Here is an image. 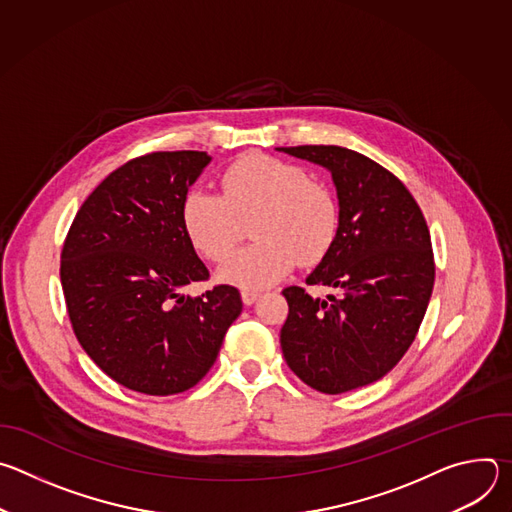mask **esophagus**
<instances>
[{"mask_svg":"<svg viewBox=\"0 0 512 512\" xmlns=\"http://www.w3.org/2000/svg\"><path fill=\"white\" fill-rule=\"evenodd\" d=\"M259 296H261V294H259L257 289H243V291H241V298H243V304H245V306L255 304V300H257Z\"/></svg>","mask_w":512,"mask_h":512,"instance_id":"esophagus-1","label":"esophagus"}]
</instances>
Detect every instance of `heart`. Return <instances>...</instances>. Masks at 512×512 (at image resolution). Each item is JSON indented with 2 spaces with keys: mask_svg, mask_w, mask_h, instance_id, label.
<instances>
[{
  "mask_svg": "<svg viewBox=\"0 0 512 512\" xmlns=\"http://www.w3.org/2000/svg\"><path fill=\"white\" fill-rule=\"evenodd\" d=\"M223 196L194 188L182 202V225L198 253L221 261L239 241L243 221L255 218L259 239L235 251L218 275L261 289L294 269L296 261L318 263L340 229L338 200L306 170L269 156H247L223 174Z\"/></svg>",
  "mask_w": 512,
  "mask_h": 512,
  "instance_id": "obj_1",
  "label": "heart"
}]
</instances>
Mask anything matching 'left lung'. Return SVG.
Segmentation results:
<instances>
[{
  "label": "left lung",
  "instance_id": "left-lung-1",
  "mask_svg": "<svg viewBox=\"0 0 512 512\" xmlns=\"http://www.w3.org/2000/svg\"><path fill=\"white\" fill-rule=\"evenodd\" d=\"M332 174L340 229L306 277L340 294L312 298L283 289L287 367L308 387L338 395L385 377L403 358L425 316L433 279L429 229L411 192L389 170L340 145L277 148Z\"/></svg>",
  "mask_w": 512,
  "mask_h": 512
}]
</instances>
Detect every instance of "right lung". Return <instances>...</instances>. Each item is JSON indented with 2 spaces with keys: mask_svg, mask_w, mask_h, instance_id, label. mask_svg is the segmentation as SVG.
<instances>
[{
  "mask_svg": "<svg viewBox=\"0 0 512 512\" xmlns=\"http://www.w3.org/2000/svg\"><path fill=\"white\" fill-rule=\"evenodd\" d=\"M206 152H154L111 172L83 202L60 255V283L77 340L97 367L143 395H176L214 364L243 310L239 289L202 296L208 279L182 225Z\"/></svg>",
  "mask_w": 512,
  "mask_h": 512,
  "instance_id": "right-lung-1",
  "label": "right lung"
}]
</instances>
